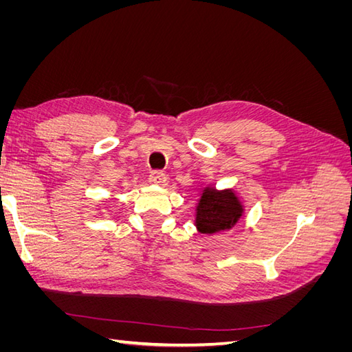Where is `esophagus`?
I'll list each match as a JSON object with an SVG mask.
<instances>
[{
    "label": "esophagus",
    "instance_id": "esophagus-1",
    "mask_svg": "<svg viewBox=\"0 0 352 352\" xmlns=\"http://www.w3.org/2000/svg\"><path fill=\"white\" fill-rule=\"evenodd\" d=\"M166 175L162 172V170H153L150 173V182L155 185H163L166 182Z\"/></svg>",
    "mask_w": 352,
    "mask_h": 352
}]
</instances>
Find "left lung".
<instances>
[{
  "instance_id": "left-lung-1",
  "label": "left lung",
  "mask_w": 352,
  "mask_h": 352,
  "mask_svg": "<svg viewBox=\"0 0 352 352\" xmlns=\"http://www.w3.org/2000/svg\"><path fill=\"white\" fill-rule=\"evenodd\" d=\"M242 216V206L232 190L207 188L197 207V228L201 233H214L232 228Z\"/></svg>"
}]
</instances>
